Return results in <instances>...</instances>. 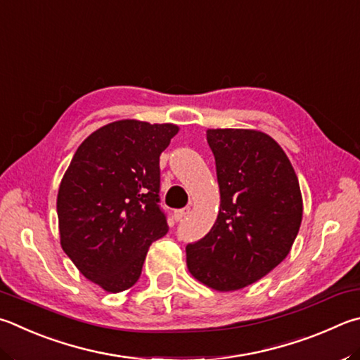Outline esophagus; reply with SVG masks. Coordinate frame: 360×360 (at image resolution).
I'll return each mask as SVG.
<instances>
[{
    "label": "esophagus",
    "mask_w": 360,
    "mask_h": 360,
    "mask_svg": "<svg viewBox=\"0 0 360 360\" xmlns=\"http://www.w3.org/2000/svg\"><path fill=\"white\" fill-rule=\"evenodd\" d=\"M188 214H191V207H182V209H176L173 215H174V219L179 221V220H182L184 217H187Z\"/></svg>",
    "instance_id": "obj_1"
}]
</instances>
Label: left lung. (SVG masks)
Returning <instances> with one entry per match:
<instances>
[{"label":"left lung","instance_id":"8db88e82","mask_svg":"<svg viewBox=\"0 0 360 360\" xmlns=\"http://www.w3.org/2000/svg\"><path fill=\"white\" fill-rule=\"evenodd\" d=\"M220 188L217 220L188 244L187 269L215 291L258 282L290 253L302 221L296 172L278 143L252 129H207Z\"/></svg>","mask_w":360,"mask_h":360}]
</instances>
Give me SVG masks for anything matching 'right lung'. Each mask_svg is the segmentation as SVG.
Masks as SVG:
<instances>
[{"label":"right lung","instance_id":"add662e5","mask_svg":"<svg viewBox=\"0 0 360 360\" xmlns=\"http://www.w3.org/2000/svg\"><path fill=\"white\" fill-rule=\"evenodd\" d=\"M178 132L174 124L110 122L78 146L63 176L56 200L61 247L102 290L134 286L149 245L168 233L159 206V158Z\"/></svg>","mask_w":360,"mask_h":360}]
</instances>
